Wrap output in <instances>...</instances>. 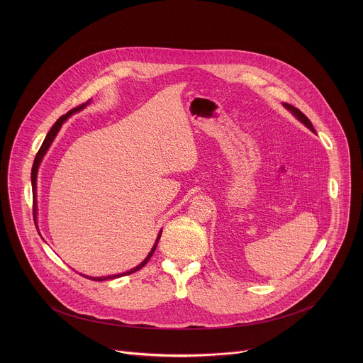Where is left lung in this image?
<instances>
[{"mask_svg": "<svg viewBox=\"0 0 363 363\" xmlns=\"http://www.w3.org/2000/svg\"><path fill=\"white\" fill-rule=\"evenodd\" d=\"M284 106H285L289 111H292V113H294V116H295V117H298V120H301V121H302V123H303L309 130H311L313 133H315V131H314V128H313V124H311V120H309V118H308V117H306V116H305L299 108H296V107H295V106H292V104H284Z\"/></svg>", "mask_w": 363, "mask_h": 363, "instance_id": "obj_1", "label": "left lung"}]
</instances>
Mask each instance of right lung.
Wrapping results in <instances>:
<instances>
[{
	"mask_svg": "<svg viewBox=\"0 0 363 363\" xmlns=\"http://www.w3.org/2000/svg\"><path fill=\"white\" fill-rule=\"evenodd\" d=\"M88 104H79L78 107H74L72 110H69L68 113H65L64 116H61L55 123H54V125L52 127V130L48 133V135H46V138H45V141H43V144H42V147H40V150L38 151V154H36V157H35V162H33V166H32V191H33V215L36 216V177H38V169H39V164H40V162H42V159H43V156L45 154L48 152V150H49V147L52 145V140H54V137L57 135V133L60 131V128H61V125H62V123L72 114V113H75V111H78V110H81V108H84L85 106ZM162 233V232H160ZM160 233H159V236H157V239H156L155 246L152 247V250H151V253L148 255V257L144 259L138 267H135V268H133V269H130V271H127V272H123V274H118V275H108V277H98V278H95V277H86V278H89V279H92V281H106V279H111V278H118V277H123V275H128V274H133V272H135V271H138V269H141L150 259L152 257V255H154V252H155L156 246H157V240L160 239Z\"/></svg>",
	"mask_w": 363,
	"mask_h": 363,
	"instance_id": "obj_1",
	"label": "right lung"
}]
</instances>
